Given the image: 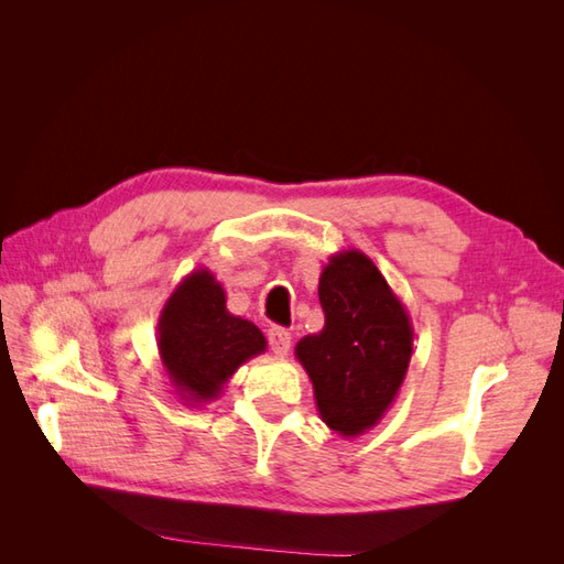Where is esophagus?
I'll list each match as a JSON object with an SVG mask.
<instances>
[{"mask_svg":"<svg viewBox=\"0 0 564 564\" xmlns=\"http://www.w3.org/2000/svg\"><path fill=\"white\" fill-rule=\"evenodd\" d=\"M268 344H270L272 352L282 357L289 352V346H292V334L282 327H272V329H268Z\"/></svg>","mask_w":564,"mask_h":564,"instance_id":"1","label":"esophagus"}]
</instances>
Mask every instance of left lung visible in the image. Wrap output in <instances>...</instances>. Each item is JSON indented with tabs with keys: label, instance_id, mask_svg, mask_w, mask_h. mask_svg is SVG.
<instances>
[{
	"label": "left lung",
	"instance_id": "8db88e82",
	"mask_svg": "<svg viewBox=\"0 0 564 564\" xmlns=\"http://www.w3.org/2000/svg\"><path fill=\"white\" fill-rule=\"evenodd\" d=\"M317 294L324 327L303 336L294 352L313 383L319 419L338 435L357 437L398 398L412 360V319L360 249L329 256Z\"/></svg>",
	"mask_w": 564,
	"mask_h": 564
}]
</instances>
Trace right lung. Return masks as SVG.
I'll return each instance as SVG.
<instances>
[{"mask_svg": "<svg viewBox=\"0 0 564 564\" xmlns=\"http://www.w3.org/2000/svg\"><path fill=\"white\" fill-rule=\"evenodd\" d=\"M265 346L268 340L253 322L226 308L224 286L207 268L185 275L160 313V360L185 406L216 400L232 373L265 352Z\"/></svg>", "mask_w": 564, "mask_h": 564, "instance_id": "1", "label": "right lung"}]
</instances>
